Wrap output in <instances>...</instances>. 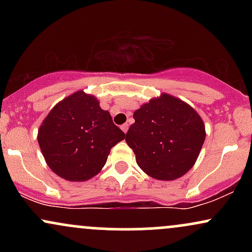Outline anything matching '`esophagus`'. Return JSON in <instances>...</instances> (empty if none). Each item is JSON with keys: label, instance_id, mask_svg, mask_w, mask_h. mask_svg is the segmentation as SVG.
<instances>
[{"label": "esophagus", "instance_id": "obj_1", "mask_svg": "<svg viewBox=\"0 0 252 252\" xmlns=\"http://www.w3.org/2000/svg\"><path fill=\"white\" fill-rule=\"evenodd\" d=\"M128 123H124L123 124V126H121V129H122L123 130V132H126V131H128Z\"/></svg>", "mask_w": 252, "mask_h": 252}]
</instances>
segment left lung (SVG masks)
<instances>
[{
	"mask_svg": "<svg viewBox=\"0 0 252 252\" xmlns=\"http://www.w3.org/2000/svg\"><path fill=\"white\" fill-rule=\"evenodd\" d=\"M134 120L126 141L144 173L174 180L192 168L206 136L194 109L164 94L136 110Z\"/></svg>",
	"mask_w": 252,
	"mask_h": 252,
	"instance_id": "1",
	"label": "left lung"
}]
</instances>
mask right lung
<instances>
[{"instance_id":"obj_1","label":"right lung","mask_w":252,"mask_h":252,"mask_svg":"<svg viewBox=\"0 0 252 252\" xmlns=\"http://www.w3.org/2000/svg\"><path fill=\"white\" fill-rule=\"evenodd\" d=\"M126 134L94 97L78 91L45 118L37 142L50 168L68 181H85L100 172L110 149Z\"/></svg>"}]
</instances>
